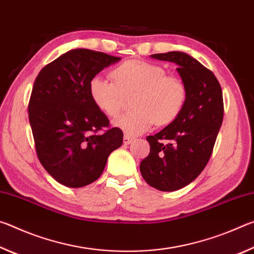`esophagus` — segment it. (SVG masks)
Masks as SVG:
<instances>
[{
	"instance_id": "1",
	"label": "esophagus",
	"mask_w": 254,
	"mask_h": 254,
	"mask_svg": "<svg viewBox=\"0 0 254 254\" xmlns=\"http://www.w3.org/2000/svg\"><path fill=\"white\" fill-rule=\"evenodd\" d=\"M133 141V137L132 136H128L127 134H126L123 136V143L124 144H130Z\"/></svg>"
}]
</instances>
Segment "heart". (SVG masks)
I'll return each mask as SVG.
<instances>
[{"label": "heart", "instance_id": "1", "mask_svg": "<svg viewBox=\"0 0 254 254\" xmlns=\"http://www.w3.org/2000/svg\"><path fill=\"white\" fill-rule=\"evenodd\" d=\"M114 81L95 76L89 81L94 104L107 117L122 110L126 97L133 111L114 119L113 124L127 135H139L154 124L168 126L186 105L187 87L180 77L169 75L162 66L142 60H127L112 71Z\"/></svg>", "mask_w": 254, "mask_h": 254}]
</instances>
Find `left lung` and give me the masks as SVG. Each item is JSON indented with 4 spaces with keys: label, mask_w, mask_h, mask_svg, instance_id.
<instances>
[{
    "label": "left lung",
    "mask_w": 254,
    "mask_h": 254,
    "mask_svg": "<svg viewBox=\"0 0 254 254\" xmlns=\"http://www.w3.org/2000/svg\"><path fill=\"white\" fill-rule=\"evenodd\" d=\"M151 57L177 64L187 87L182 114L157 134L147 136L150 152L140 165L150 186L174 191L195 180L207 165L223 122V94L213 72L189 55L170 51Z\"/></svg>",
    "instance_id": "1"
}]
</instances>
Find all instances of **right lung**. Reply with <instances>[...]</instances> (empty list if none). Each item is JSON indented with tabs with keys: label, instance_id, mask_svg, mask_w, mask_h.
<instances>
[{
	"label": "right lung",
	"instance_id": "right-lung-1",
	"mask_svg": "<svg viewBox=\"0 0 254 254\" xmlns=\"http://www.w3.org/2000/svg\"><path fill=\"white\" fill-rule=\"evenodd\" d=\"M120 57L89 49L67 51L34 80L28 112L37 156L64 186L84 187L102 175L107 158L123 142L89 95V81Z\"/></svg>",
	"mask_w": 254,
	"mask_h": 254
}]
</instances>
